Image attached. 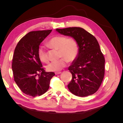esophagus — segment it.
Segmentation results:
<instances>
[{"mask_svg": "<svg viewBox=\"0 0 123 123\" xmlns=\"http://www.w3.org/2000/svg\"><path fill=\"white\" fill-rule=\"evenodd\" d=\"M62 72H61V71H59V72H55V74L56 75H58V74H61Z\"/></svg>", "mask_w": 123, "mask_h": 123, "instance_id": "1", "label": "esophagus"}]
</instances>
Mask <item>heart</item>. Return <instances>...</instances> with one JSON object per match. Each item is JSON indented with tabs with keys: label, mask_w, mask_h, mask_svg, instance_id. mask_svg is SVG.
Returning a JSON list of instances; mask_svg holds the SVG:
<instances>
[{
	"label": "heart",
	"mask_w": 123,
	"mask_h": 123,
	"mask_svg": "<svg viewBox=\"0 0 123 123\" xmlns=\"http://www.w3.org/2000/svg\"><path fill=\"white\" fill-rule=\"evenodd\" d=\"M47 45L54 49L59 50V56L62 57L59 60L51 62L47 66L49 71L57 72L66 66L67 61L70 62L76 60L79 53V46L77 40L73 37L63 36H55L47 43ZM39 60L43 63L49 61L47 52L43 47H39L37 51Z\"/></svg>",
	"instance_id": "obj_1"
}]
</instances>
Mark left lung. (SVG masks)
Instances as JSON below:
<instances>
[{
	"label": "left lung",
	"mask_w": 123,
	"mask_h": 123,
	"mask_svg": "<svg viewBox=\"0 0 123 123\" xmlns=\"http://www.w3.org/2000/svg\"><path fill=\"white\" fill-rule=\"evenodd\" d=\"M56 31L74 38L79 44V55L68 68L72 75L68 85L69 91L81 97L94 94L101 85L105 74V58L97 39L80 27L56 29Z\"/></svg>",
	"instance_id": "1"
}]
</instances>
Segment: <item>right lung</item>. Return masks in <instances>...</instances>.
Returning <instances> with one entry per match:
<instances>
[{"instance_id": "right-lung-1", "label": "right lung", "mask_w": 123, "mask_h": 123, "mask_svg": "<svg viewBox=\"0 0 123 123\" xmlns=\"http://www.w3.org/2000/svg\"><path fill=\"white\" fill-rule=\"evenodd\" d=\"M31 31L24 36L15 49L12 68L17 85L24 93L35 97L46 93L50 86L52 72H46L37 55L40 43L51 32Z\"/></svg>"}]
</instances>
